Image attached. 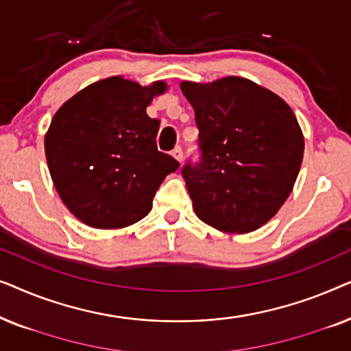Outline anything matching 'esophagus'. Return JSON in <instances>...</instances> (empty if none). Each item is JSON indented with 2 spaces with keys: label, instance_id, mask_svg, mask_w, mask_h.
<instances>
[{
  "label": "esophagus",
  "instance_id": "34e87169",
  "mask_svg": "<svg viewBox=\"0 0 351 351\" xmlns=\"http://www.w3.org/2000/svg\"><path fill=\"white\" fill-rule=\"evenodd\" d=\"M172 156H174L179 162H182V160H184V153H182V147H176L174 150H172Z\"/></svg>",
  "mask_w": 351,
  "mask_h": 351
}]
</instances>
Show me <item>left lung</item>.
Returning <instances> with one entry per match:
<instances>
[{
    "label": "left lung",
    "mask_w": 351,
    "mask_h": 351,
    "mask_svg": "<svg viewBox=\"0 0 351 351\" xmlns=\"http://www.w3.org/2000/svg\"><path fill=\"white\" fill-rule=\"evenodd\" d=\"M195 110L196 161L182 167L196 215L210 227L247 233L267 223L292 191L304 136L289 105L252 81H184Z\"/></svg>",
    "instance_id": "8db88e82"
}]
</instances>
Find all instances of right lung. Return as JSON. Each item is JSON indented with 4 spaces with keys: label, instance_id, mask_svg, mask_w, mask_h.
I'll return each instance as SVG.
<instances>
[{
    "label": "right lung",
    "instance_id": "right-lung-1",
    "mask_svg": "<svg viewBox=\"0 0 351 351\" xmlns=\"http://www.w3.org/2000/svg\"><path fill=\"white\" fill-rule=\"evenodd\" d=\"M162 81L142 88L119 76L88 86L62 105L45 138L56 190L75 217L94 228H123L145 217L179 161L158 150L160 121L147 114Z\"/></svg>",
    "mask_w": 351,
    "mask_h": 351
}]
</instances>
